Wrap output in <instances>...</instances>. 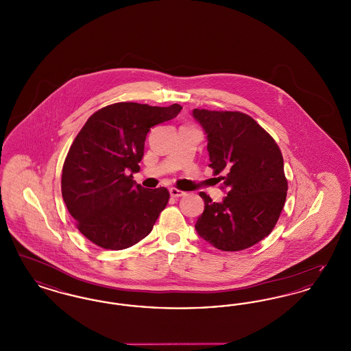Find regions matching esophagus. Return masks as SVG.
I'll return each mask as SVG.
<instances>
[{
    "instance_id": "esophagus-1",
    "label": "esophagus",
    "mask_w": 351,
    "mask_h": 351,
    "mask_svg": "<svg viewBox=\"0 0 351 351\" xmlns=\"http://www.w3.org/2000/svg\"><path fill=\"white\" fill-rule=\"evenodd\" d=\"M169 193H171V196H172V197H175V199L182 197V196H185V192H184V191H180V189H178V188H171V189H169Z\"/></svg>"
}]
</instances>
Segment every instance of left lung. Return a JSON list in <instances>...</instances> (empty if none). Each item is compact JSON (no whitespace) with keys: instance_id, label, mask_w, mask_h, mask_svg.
<instances>
[{"instance_id":"left-lung-1","label":"left lung","mask_w":351,"mask_h":351,"mask_svg":"<svg viewBox=\"0 0 351 351\" xmlns=\"http://www.w3.org/2000/svg\"><path fill=\"white\" fill-rule=\"evenodd\" d=\"M208 134L213 175L228 188L222 202L200 192L205 202L196 230L218 250L241 251L261 242L280 217L288 191L282 151L249 114L195 109Z\"/></svg>"}]
</instances>
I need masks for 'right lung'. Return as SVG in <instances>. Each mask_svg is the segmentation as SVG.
<instances>
[{"label":"right lung","instance_id":"right-lung-1","mask_svg":"<svg viewBox=\"0 0 351 351\" xmlns=\"http://www.w3.org/2000/svg\"><path fill=\"white\" fill-rule=\"evenodd\" d=\"M182 109L116 102L93 113L76 135L63 165L62 195L77 229L95 245L123 250L152 230L169 192L135 184L133 172L151 128Z\"/></svg>","mask_w":351,"mask_h":351}]
</instances>
